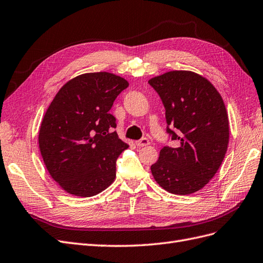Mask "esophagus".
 Returning <instances> with one entry per match:
<instances>
[{"label": "esophagus", "mask_w": 263, "mask_h": 263, "mask_svg": "<svg viewBox=\"0 0 263 263\" xmlns=\"http://www.w3.org/2000/svg\"><path fill=\"white\" fill-rule=\"evenodd\" d=\"M136 144L139 146V147H143V146H147L149 144V141L146 139V138H142L141 140L137 141Z\"/></svg>", "instance_id": "obj_1"}]
</instances>
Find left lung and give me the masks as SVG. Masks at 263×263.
<instances>
[{
    "instance_id": "obj_1",
    "label": "left lung",
    "mask_w": 263,
    "mask_h": 263,
    "mask_svg": "<svg viewBox=\"0 0 263 263\" xmlns=\"http://www.w3.org/2000/svg\"><path fill=\"white\" fill-rule=\"evenodd\" d=\"M161 97L175 147L164 146L151 172L166 192L190 195L215 176L229 143V121L220 93L200 74L172 70L148 80Z\"/></svg>"
}]
</instances>
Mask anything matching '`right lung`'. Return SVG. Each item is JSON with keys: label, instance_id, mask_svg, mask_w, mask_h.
Listing matches in <instances>:
<instances>
[{"label": "right lung", "instance_id": "add662e5", "mask_svg": "<svg viewBox=\"0 0 263 263\" xmlns=\"http://www.w3.org/2000/svg\"><path fill=\"white\" fill-rule=\"evenodd\" d=\"M129 82L115 73L87 72L59 89L42 120L39 145L62 189L91 197L114 183L116 161L129 147L119 139L110 109Z\"/></svg>", "mask_w": 263, "mask_h": 263}]
</instances>
